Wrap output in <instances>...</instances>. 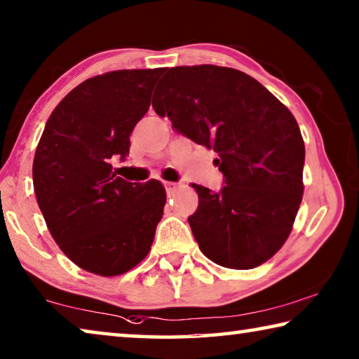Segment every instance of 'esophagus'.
I'll list each match as a JSON object with an SVG mask.
<instances>
[{"instance_id": "34e87169", "label": "esophagus", "mask_w": 359, "mask_h": 359, "mask_svg": "<svg viewBox=\"0 0 359 359\" xmlns=\"http://www.w3.org/2000/svg\"><path fill=\"white\" fill-rule=\"evenodd\" d=\"M163 184H164V187H166V190H172V189H174V187H175V184H174V182H168V180H164V182H163Z\"/></svg>"}]
</instances>
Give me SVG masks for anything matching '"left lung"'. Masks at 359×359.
I'll use <instances>...</instances> for the list:
<instances>
[{
  "mask_svg": "<svg viewBox=\"0 0 359 359\" xmlns=\"http://www.w3.org/2000/svg\"><path fill=\"white\" fill-rule=\"evenodd\" d=\"M153 108L175 130L214 149L225 187L193 184L189 224L201 252L225 269L271 259L291 235L304 196L305 145L286 105L252 76L217 65L169 68Z\"/></svg>",
  "mask_w": 359,
  "mask_h": 359,
  "instance_id": "8db88e82",
  "label": "left lung"
}]
</instances>
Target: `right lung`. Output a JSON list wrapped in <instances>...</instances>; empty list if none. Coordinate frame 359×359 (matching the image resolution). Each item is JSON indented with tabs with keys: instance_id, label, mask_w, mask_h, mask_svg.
Listing matches in <instances>:
<instances>
[{
	"instance_id": "add662e5",
	"label": "right lung",
	"mask_w": 359,
	"mask_h": 359,
	"mask_svg": "<svg viewBox=\"0 0 359 359\" xmlns=\"http://www.w3.org/2000/svg\"><path fill=\"white\" fill-rule=\"evenodd\" d=\"M163 73L115 70L86 79L54 108L38 142V206L60 251L94 275L118 276L139 265L163 217L161 182L130 184L111 166L129 153V135Z\"/></svg>"
}]
</instances>
